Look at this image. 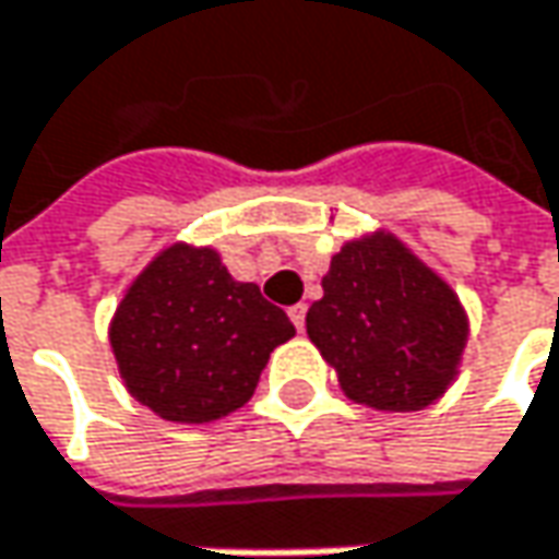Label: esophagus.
Listing matches in <instances>:
<instances>
[{
    "label": "esophagus",
    "instance_id": "34e87169",
    "mask_svg": "<svg viewBox=\"0 0 559 559\" xmlns=\"http://www.w3.org/2000/svg\"><path fill=\"white\" fill-rule=\"evenodd\" d=\"M287 316H290V322L297 325V332H304V325H307V304H294V307L287 310Z\"/></svg>",
    "mask_w": 559,
    "mask_h": 559
}]
</instances>
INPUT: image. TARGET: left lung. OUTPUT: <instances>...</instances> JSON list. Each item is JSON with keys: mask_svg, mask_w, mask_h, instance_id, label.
I'll use <instances>...</instances> for the list:
<instances>
[{"mask_svg": "<svg viewBox=\"0 0 559 559\" xmlns=\"http://www.w3.org/2000/svg\"><path fill=\"white\" fill-rule=\"evenodd\" d=\"M307 335L347 399L377 411H420L459 373L468 319L440 275L392 234H373L332 255Z\"/></svg>", "mask_w": 559, "mask_h": 559, "instance_id": "8db88e82", "label": "left lung"}]
</instances>
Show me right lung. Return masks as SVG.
<instances>
[{"instance_id": "1", "label": "right lung", "mask_w": 559, "mask_h": 559, "mask_svg": "<svg viewBox=\"0 0 559 559\" xmlns=\"http://www.w3.org/2000/svg\"><path fill=\"white\" fill-rule=\"evenodd\" d=\"M294 325L255 284L234 281L214 249L177 243L132 281L110 325L129 392L174 424L243 408L269 354Z\"/></svg>"}]
</instances>
